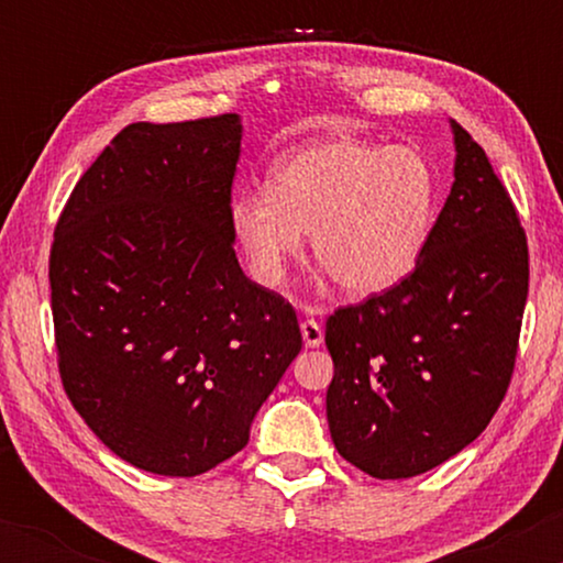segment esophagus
Here are the masks:
<instances>
[{
	"instance_id": "34e87169",
	"label": "esophagus",
	"mask_w": 563,
	"mask_h": 563,
	"mask_svg": "<svg viewBox=\"0 0 563 563\" xmlns=\"http://www.w3.org/2000/svg\"><path fill=\"white\" fill-rule=\"evenodd\" d=\"M322 325L318 320H303L301 322V339H303V346H309V349H314V346H320L322 344Z\"/></svg>"
}]
</instances>
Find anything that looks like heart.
Instances as JSON below:
<instances>
[{
  "mask_svg": "<svg viewBox=\"0 0 563 563\" xmlns=\"http://www.w3.org/2000/svg\"><path fill=\"white\" fill-rule=\"evenodd\" d=\"M437 219V177L410 147L320 140L277 161L267 187L238 190L230 222L251 275L277 286L309 232L314 262L349 296L402 283Z\"/></svg>",
  "mask_w": 563,
  "mask_h": 563,
  "instance_id": "1",
  "label": "heart"
}]
</instances>
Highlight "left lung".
I'll return each instance as SVG.
<instances>
[{"label": "left lung", "instance_id": "left-lung-1", "mask_svg": "<svg viewBox=\"0 0 563 563\" xmlns=\"http://www.w3.org/2000/svg\"><path fill=\"white\" fill-rule=\"evenodd\" d=\"M455 183L416 269L325 322L328 426L344 461L410 479L487 429L506 397L529 288L516 206L457 121Z\"/></svg>", "mask_w": 563, "mask_h": 563}]
</instances>
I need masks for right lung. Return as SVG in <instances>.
Instances as JSON below:
<instances>
[{"mask_svg":"<svg viewBox=\"0 0 563 563\" xmlns=\"http://www.w3.org/2000/svg\"><path fill=\"white\" fill-rule=\"evenodd\" d=\"M241 115L129 124L70 192L49 251L57 367L121 461L198 476L249 444L301 352L294 307L238 264Z\"/></svg>","mask_w":563,"mask_h":563,"instance_id":"add662e5","label":"right lung"}]
</instances>
